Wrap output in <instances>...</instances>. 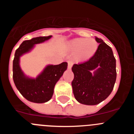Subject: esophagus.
I'll use <instances>...</instances> for the list:
<instances>
[{
  "mask_svg": "<svg viewBox=\"0 0 134 134\" xmlns=\"http://www.w3.org/2000/svg\"><path fill=\"white\" fill-rule=\"evenodd\" d=\"M72 65H73L72 62L68 61V69H71V68H72Z\"/></svg>",
  "mask_w": 134,
  "mask_h": 134,
  "instance_id": "esophagus-1",
  "label": "esophagus"
}]
</instances>
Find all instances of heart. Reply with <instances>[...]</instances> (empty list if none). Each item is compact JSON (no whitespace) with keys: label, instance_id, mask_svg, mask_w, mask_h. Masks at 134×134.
Instances as JSON below:
<instances>
[{"label":"heart","instance_id":"1","mask_svg":"<svg viewBox=\"0 0 134 134\" xmlns=\"http://www.w3.org/2000/svg\"><path fill=\"white\" fill-rule=\"evenodd\" d=\"M97 41L94 39L78 37L71 40L67 44V48L70 52L76 53L77 61L84 62L91 59L98 49Z\"/></svg>","mask_w":134,"mask_h":134}]
</instances>
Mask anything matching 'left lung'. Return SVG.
Here are the masks:
<instances>
[{"instance_id":"obj_1","label":"left lung","mask_w":134,"mask_h":134,"mask_svg":"<svg viewBox=\"0 0 134 134\" xmlns=\"http://www.w3.org/2000/svg\"><path fill=\"white\" fill-rule=\"evenodd\" d=\"M98 49L88 61L74 64L72 82L73 93L78 102L95 105L108 97L115 83L116 60L112 49L96 37Z\"/></svg>"}]
</instances>
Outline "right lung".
I'll return each instance as SVG.
<instances>
[{
  "instance_id": "1",
  "label": "right lung",
  "mask_w": 134,
  "mask_h": 134,
  "mask_svg": "<svg viewBox=\"0 0 134 134\" xmlns=\"http://www.w3.org/2000/svg\"><path fill=\"white\" fill-rule=\"evenodd\" d=\"M52 37V35L37 37L30 40H26L15 52L13 63L14 82L20 93L31 102L43 103L50 100L54 94L55 84L68 67V63L66 62L58 65H47L36 78L29 77L21 69L20 58L30 52L35 44L48 41Z\"/></svg>"
}]
</instances>
